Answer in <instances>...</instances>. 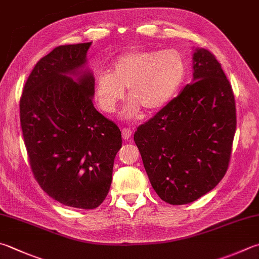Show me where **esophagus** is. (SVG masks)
I'll list each match as a JSON object with an SVG mask.
<instances>
[{"label":"esophagus","mask_w":259,"mask_h":259,"mask_svg":"<svg viewBox=\"0 0 259 259\" xmlns=\"http://www.w3.org/2000/svg\"><path fill=\"white\" fill-rule=\"evenodd\" d=\"M132 133H133V132H132V130L128 127H124L121 130V136H123L124 140H130Z\"/></svg>","instance_id":"1"}]
</instances>
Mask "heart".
<instances>
[{
	"label": "heart",
	"instance_id": "heart-1",
	"mask_svg": "<svg viewBox=\"0 0 259 259\" xmlns=\"http://www.w3.org/2000/svg\"><path fill=\"white\" fill-rule=\"evenodd\" d=\"M186 62L176 50H144L121 54L111 70L96 77L95 96L99 108L113 114L128 89V118L139 115L140 106L154 111L162 108L175 96L186 76Z\"/></svg>",
	"mask_w": 259,
	"mask_h": 259
}]
</instances>
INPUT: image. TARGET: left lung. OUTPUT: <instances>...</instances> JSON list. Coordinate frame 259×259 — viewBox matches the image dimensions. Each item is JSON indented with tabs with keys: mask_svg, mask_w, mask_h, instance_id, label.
Segmentation results:
<instances>
[{
	"mask_svg": "<svg viewBox=\"0 0 259 259\" xmlns=\"http://www.w3.org/2000/svg\"><path fill=\"white\" fill-rule=\"evenodd\" d=\"M193 83L134 134L155 193L172 205L188 204L221 182L236 133V101L213 54L195 48Z\"/></svg>",
	"mask_w": 259,
	"mask_h": 259,
	"instance_id": "left-lung-1",
	"label": "left lung"
}]
</instances>
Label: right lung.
Listing matches in <instances>:
<instances>
[{
    "instance_id": "obj_1",
    "label": "right lung",
    "mask_w": 259,
    "mask_h": 259,
    "mask_svg": "<svg viewBox=\"0 0 259 259\" xmlns=\"http://www.w3.org/2000/svg\"><path fill=\"white\" fill-rule=\"evenodd\" d=\"M91 42L63 45L38 61L20 98V123L38 184L63 205L96 208L109 192L121 133L97 110L87 69Z\"/></svg>"
}]
</instances>
